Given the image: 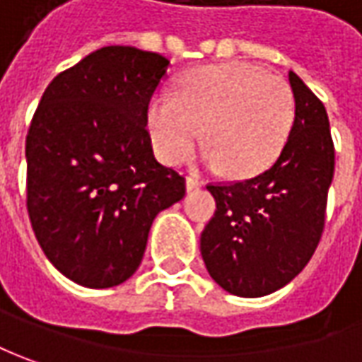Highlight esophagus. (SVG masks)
I'll list each match as a JSON object with an SVG mask.
<instances>
[{
	"label": "esophagus",
	"mask_w": 362,
	"mask_h": 362,
	"mask_svg": "<svg viewBox=\"0 0 362 362\" xmlns=\"http://www.w3.org/2000/svg\"><path fill=\"white\" fill-rule=\"evenodd\" d=\"M202 186V182L198 180V178H194V176H188L186 178V190L192 192V190H198Z\"/></svg>",
	"instance_id": "1"
}]
</instances>
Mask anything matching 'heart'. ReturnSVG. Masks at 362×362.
<instances>
[{
  "label": "heart",
  "instance_id": "b5f03b06",
  "mask_svg": "<svg viewBox=\"0 0 362 362\" xmlns=\"http://www.w3.org/2000/svg\"><path fill=\"white\" fill-rule=\"evenodd\" d=\"M295 120V95L279 75L242 61L186 73L176 95H154L148 130L156 154L184 160L204 132L206 158L232 176H253L281 154Z\"/></svg>",
  "mask_w": 362,
  "mask_h": 362
}]
</instances>
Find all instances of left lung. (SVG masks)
Returning <instances> with one entry per match:
<instances>
[{
  "instance_id": "left-lung-1",
  "label": "left lung",
  "mask_w": 362,
  "mask_h": 362,
  "mask_svg": "<svg viewBox=\"0 0 362 362\" xmlns=\"http://www.w3.org/2000/svg\"><path fill=\"white\" fill-rule=\"evenodd\" d=\"M295 120L279 158L259 176L208 184L216 212L200 235L212 279L238 297L281 289L309 264L325 228L335 146L323 103L289 71Z\"/></svg>"
}]
</instances>
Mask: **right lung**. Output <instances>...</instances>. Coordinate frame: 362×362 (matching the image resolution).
I'll use <instances>...</instances> for the list:
<instances>
[{"instance_id":"right-lung-1","label":"right lung","mask_w":362,"mask_h":362,"mask_svg":"<svg viewBox=\"0 0 362 362\" xmlns=\"http://www.w3.org/2000/svg\"><path fill=\"white\" fill-rule=\"evenodd\" d=\"M170 61L136 47L93 51L49 83L25 140L27 212L47 259L105 289L139 269L158 212L186 180L154 158L148 105Z\"/></svg>"}]
</instances>
